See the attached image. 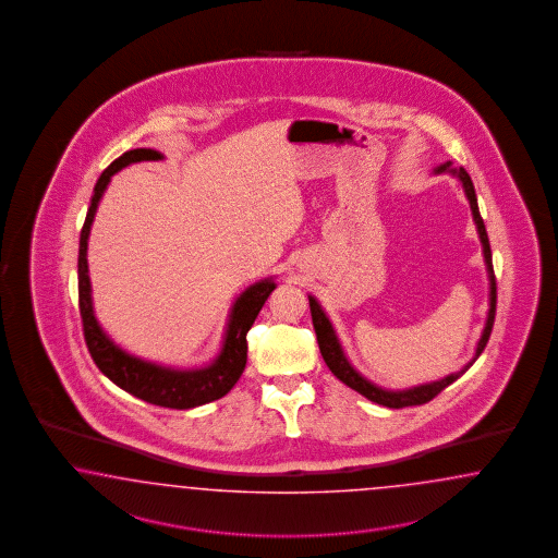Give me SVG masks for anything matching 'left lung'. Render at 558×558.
<instances>
[{"label":"left lung","mask_w":558,"mask_h":558,"mask_svg":"<svg viewBox=\"0 0 558 558\" xmlns=\"http://www.w3.org/2000/svg\"><path fill=\"white\" fill-rule=\"evenodd\" d=\"M448 168H450V163L441 166V168L436 169V171L439 173V171H446ZM452 171H454L458 178H460V182H462V186H464V192H466V198H469V203H471V210H473L474 222H476L478 236H481V243H483V252H485V262H487V270H489L490 278L489 317H487V325H485L483 338H481V341H478V348H476V355H474V360H476L478 355L483 354V350H485V345H487V341H489L490 338L493 323H495L497 284H495V271H493V262H490L489 236H487V229H485L483 217H481V213H478V204H476L473 180H471V175L466 173V169L464 168L452 169ZM308 306H311L313 327H315V333H317V343H319L323 360H325V364L329 366V371L333 372L343 385H348L350 389L357 390L360 395H364L366 399H371V401L378 403V405L390 407V409L423 405V403L432 401L434 397H438L441 390L446 389L448 385H452L457 378H460L464 372L469 371V368L473 366L474 360L469 364V366H466V368H464V371H460L458 374H452V376H448V378H444V380H439V383H434V385L417 387V389L403 390V392H389V390L378 389V387L371 385L368 380H364V378H362V376H360V374L350 366V362L345 360V355H343L341 348H339V341L338 338H336V333H333L331 323H329V319L325 317L322 306H319V303H317L313 296L308 299Z\"/></svg>","instance_id":"left-lung-1"}]
</instances>
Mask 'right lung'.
<instances>
[{"mask_svg":"<svg viewBox=\"0 0 558 558\" xmlns=\"http://www.w3.org/2000/svg\"><path fill=\"white\" fill-rule=\"evenodd\" d=\"M161 159V153L153 149H133L122 153L119 159H114L108 168L101 171L100 180L94 187L92 204L87 208L82 235H80V262H77V278H80V315L84 323L85 345L89 350L92 360L117 387L131 392L136 399L147 401L151 405L169 407V409H190V407L204 405L210 401H217L222 395L235 387L239 376L245 371L247 364V331L252 329L257 313L262 311L264 303L268 301L271 290L276 284L271 280H262L254 287L247 288L236 299L231 322L227 329V338L219 357L215 364L203 371H168L159 368L149 362H143L138 357L124 354L117 348L94 317L92 308V294H89V276H87V236L89 227L96 215V208L100 203L101 194L108 186L110 178L126 168L129 163L136 161H157Z\"/></svg>","mask_w":558,"mask_h":558,"instance_id":"right-lung-1","label":"right lung"}]
</instances>
